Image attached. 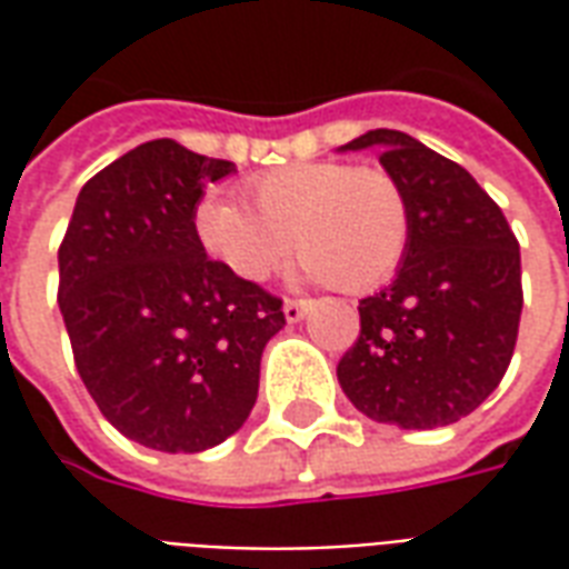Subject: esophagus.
Instances as JSON below:
<instances>
[{"instance_id": "1", "label": "esophagus", "mask_w": 569, "mask_h": 569, "mask_svg": "<svg viewBox=\"0 0 569 569\" xmlns=\"http://www.w3.org/2000/svg\"><path fill=\"white\" fill-rule=\"evenodd\" d=\"M308 301H298V298H286V305H283V317L286 322H301L305 317H308Z\"/></svg>"}]
</instances>
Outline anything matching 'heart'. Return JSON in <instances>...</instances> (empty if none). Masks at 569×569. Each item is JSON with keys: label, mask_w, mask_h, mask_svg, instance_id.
<instances>
[{"label": "heart", "mask_w": 569, "mask_h": 569, "mask_svg": "<svg viewBox=\"0 0 569 569\" xmlns=\"http://www.w3.org/2000/svg\"><path fill=\"white\" fill-rule=\"evenodd\" d=\"M243 198L249 210L207 194L191 216L200 249L243 283L268 280L296 249L305 280L357 296L387 283L411 243V200L383 167L289 163L249 179Z\"/></svg>", "instance_id": "b5f03b06"}]
</instances>
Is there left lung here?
<instances>
[{
    "mask_svg": "<svg viewBox=\"0 0 569 569\" xmlns=\"http://www.w3.org/2000/svg\"><path fill=\"white\" fill-rule=\"evenodd\" d=\"M371 146L411 200V243L393 283L359 301V338L338 362V383L378 423L448 427L472 415L512 362L521 252L460 163L383 128L341 151Z\"/></svg>",
    "mask_w": 569,
    "mask_h": 569,
    "instance_id": "left-lung-1",
    "label": "left lung"
}]
</instances>
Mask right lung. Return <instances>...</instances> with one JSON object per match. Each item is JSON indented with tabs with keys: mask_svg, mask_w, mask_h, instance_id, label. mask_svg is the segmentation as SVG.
<instances>
[{
	"mask_svg": "<svg viewBox=\"0 0 569 569\" xmlns=\"http://www.w3.org/2000/svg\"><path fill=\"white\" fill-rule=\"evenodd\" d=\"M234 163L142 142L84 182L60 243L57 305L103 418L146 448L198 453L259 396L283 301L207 259L191 216Z\"/></svg>",
	"mask_w": 569,
	"mask_h": 569,
	"instance_id": "right-lung-1",
	"label": "right lung"
}]
</instances>
